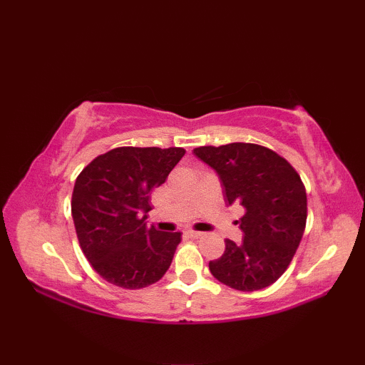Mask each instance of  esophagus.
I'll return each instance as SVG.
<instances>
[{"label":"esophagus","instance_id":"34e87169","mask_svg":"<svg viewBox=\"0 0 365 365\" xmlns=\"http://www.w3.org/2000/svg\"><path fill=\"white\" fill-rule=\"evenodd\" d=\"M185 235H188L190 238H200L202 237V232H196V230H187Z\"/></svg>","mask_w":365,"mask_h":365}]
</instances>
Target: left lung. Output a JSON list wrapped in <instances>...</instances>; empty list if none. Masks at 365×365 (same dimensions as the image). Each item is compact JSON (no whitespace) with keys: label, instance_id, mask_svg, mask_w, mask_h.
Masks as SVG:
<instances>
[{"label":"left lung","instance_id":"1","mask_svg":"<svg viewBox=\"0 0 365 365\" xmlns=\"http://www.w3.org/2000/svg\"><path fill=\"white\" fill-rule=\"evenodd\" d=\"M195 157L220 177L227 205L245 208L240 243L226 238V251L210 260L212 274L232 289H265L290 265L304 234L307 196L290 163L257 144L197 147Z\"/></svg>","mask_w":365,"mask_h":365}]
</instances>
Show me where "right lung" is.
I'll return each mask as SVG.
<instances>
[{"mask_svg": "<svg viewBox=\"0 0 365 365\" xmlns=\"http://www.w3.org/2000/svg\"><path fill=\"white\" fill-rule=\"evenodd\" d=\"M180 147H119L81 170L72 216L81 250L105 281L143 289L165 276L180 232L147 227L152 191L182 160Z\"/></svg>", "mask_w": 365, "mask_h": 365, "instance_id": "1", "label": "right lung"}]
</instances>
